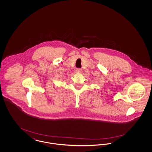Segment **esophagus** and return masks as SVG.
<instances>
[{
  "mask_svg": "<svg viewBox=\"0 0 152 152\" xmlns=\"http://www.w3.org/2000/svg\"><path fill=\"white\" fill-rule=\"evenodd\" d=\"M75 72L77 73H81V69H76L75 70Z\"/></svg>",
  "mask_w": 152,
  "mask_h": 152,
  "instance_id": "1",
  "label": "esophagus"
}]
</instances>
